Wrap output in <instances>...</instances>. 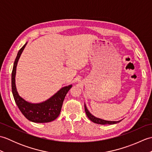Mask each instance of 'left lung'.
Listing matches in <instances>:
<instances>
[{"label": "left lung", "mask_w": 152, "mask_h": 152, "mask_svg": "<svg viewBox=\"0 0 152 152\" xmlns=\"http://www.w3.org/2000/svg\"><path fill=\"white\" fill-rule=\"evenodd\" d=\"M84 107H85V111L86 113V115L88 116V118L90 119V120L92 121L93 123H95V124H101V125H112V124H117V123H119L121 121H106V120H103V119H99L97 118H95V116H93L91 113H90L88 110L87 109V107L86 104H84Z\"/></svg>", "instance_id": "8db88e82"}]
</instances>
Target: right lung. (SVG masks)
<instances>
[{
    "instance_id": "1",
    "label": "right lung",
    "mask_w": 152,
    "mask_h": 152,
    "mask_svg": "<svg viewBox=\"0 0 152 152\" xmlns=\"http://www.w3.org/2000/svg\"><path fill=\"white\" fill-rule=\"evenodd\" d=\"M27 42L18 51L12 72V91L15 102L19 110L25 118L34 123H48L55 120L60 114L64 97L72 86H66L61 89L50 99L39 104H32L19 96L15 88V76L16 66L23 50Z\"/></svg>"
}]
</instances>
